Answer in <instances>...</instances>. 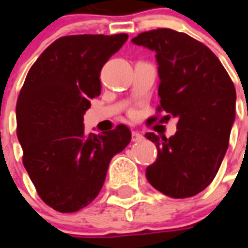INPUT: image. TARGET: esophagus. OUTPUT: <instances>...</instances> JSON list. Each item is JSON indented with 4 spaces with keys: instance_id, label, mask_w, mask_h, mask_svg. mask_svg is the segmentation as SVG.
I'll list each match as a JSON object with an SVG mask.
<instances>
[{
    "instance_id": "esophagus-1",
    "label": "esophagus",
    "mask_w": 248,
    "mask_h": 248,
    "mask_svg": "<svg viewBox=\"0 0 248 248\" xmlns=\"http://www.w3.org/2000/svg\"><path fill=\"white\" fill-rule=\"evenodd\" d=\"M144 136L138 131H132L131 132V139L132 141H140V140H143Z\"/></svg>"
}]
</instances>
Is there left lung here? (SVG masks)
I'll return each instance as SVG.
<instances>
[{"label": "left lung", "mask_w": 248, "mask_h": 248, "mask_svg": "<svg viewBox=\"0 0 248 248\" xmlns=\"http://www.w3.org/2000/svg\"><path fill=\"white\" fill-rule=\"evenodd\" d=\"M131 41L155 52L158 110L177 118L176 134L169 139L145 134L158 149L148 166V181L172 198L196 196L211 184L227 153L235 118L234 85L215 54L185 33L161 28Z\"/></svg>", "instance_id": "obj_1"}]
</instances>
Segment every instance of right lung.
<instances>
[{
    "label": "right lung",
    "mask_w": 248,
    "mask_h": 248,
    "mask_svg": "<svg viewBox=\"0 0 248 248\" xmlns=\"http://www.w3.org/2000/svg\"><path fill=\"white\" fill-rule=\"evenodd\" d=\"M128 36L77 34L52 42L29 69L16 103L23 163L45 203L75 212L95 200L110 159L131 132L120 124L85 134L83 116L100 95V71Z\"/></svg>",
    "instance_id": "obj_1"
}]
</instances>
